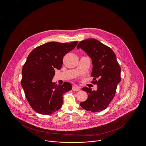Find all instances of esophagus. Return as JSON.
<instances>
[{
  "label": "esophagus",
  "mask_w": 146,
  "mask_h": 146,
  "mask_svg": "<svg viewBox=\"0 0 146 146\" xmlns=\"http://www.w3.org/2000/svg\"><path fill=\"white\" fill-rule=\"evenodd\" d=\"M72 90L73 91H78L80 90V87H79V86H73Z\"/></svg>",
  "instance_id": "obj_1"
}]
</instances>
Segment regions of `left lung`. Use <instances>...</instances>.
I'll return each instance as SVG.
<instances>
[{
  "mask_svg": "<svg viewBox=\"0 0 146 146\" xmlns=\"http://www.w3.org/2000/svg\"><path fill=\"white\" fill-rule=\"evenodd\" d=\"M81 48L92 60L93 68L91 83L97 84V90L90 88L82 90L88 94V99L80 103L84 110L98 112L105 110L114 97L117 85L121 80V68L116 55L110 47L95 39H88L80 42L77 49Z\"/></svg>",
  "mask_w": 146,
  "mask_h": 146,
  "instance_id": "1",
  "label": "left lung"
}]
</instances>
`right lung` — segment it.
Listing matches in <instances>:
<instances>
[{
	"instance_id": "right-lung-1",
	"label": "right lung",
	"mask_w": 146,
	"mask_h": 146,
	"mask_svg": "<svg viewBox=\"0 0 146 146\" xmlns=\"http://www.w3.org/2000/svg\"><path fill=\"white\" fill-rule=\"evenodd\" d=\"M78 42H49L33 49L22 70L21 85L29 104L35 111L49 115L62 106L63 95L71 90L68 82L62 85L52 82L55 69L62 67L63 58L76 46Z\"/></svg>"
}]
</instances>
